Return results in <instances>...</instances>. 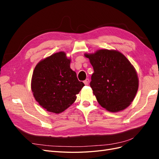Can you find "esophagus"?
Returning a JSON list of instances; mask_svg holds the SVG:
<instances>
[{
  "label": "esophagus",
  "mask_w": 159,
  "mask_h": 159,
  "mask_svg": "<svg viewBox=\"0 0 159 159\" xmlns=\"http://www.w3.org/2000/svg\"><path fill=\"white\" fill-rule=\"evenodd\" d=\"M84 84H85V85H88V84H89V79H88V78H87V79H86L85 80H84Z\"/></svg>",
  "instance_id": "esophagus-1"
}]
</instances>
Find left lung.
I'll use <instances>...</instances> for the list:
<instances>
[{
    "instance_id": "left-lung-1",
    "label": "left lung",
    "mask_w": 159,
    "mask_h": 159,
    "mask_svg": "<svg viewBox=\"0 0 159 159\" xmlns=\"http://www.w3.org/2000/svg\"><path fill=\"white\" fill-rule=\"evenodd\" d=\"M85 56L93 66L90 86L101 106L111 112L127 108L139 88L137 72L127 57L118 51L109 50Z\"/></svg>"
}]
</instances>
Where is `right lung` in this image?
<instances>
[{
  "mask_svg": "<svg viewBox=\"0 0 159 159\" xmlns=\"http://www.w3.org/2000/svg\"><path fill=\"white\" fill-rule=\"evenodd\" d=\"M85 85L70 68V59L60 52L40 61L34 70L31 88L36 102L48 111L60 113L76 99Z\"/></svg>",
  "mask_w": 159,
  "mask_h": 159,
  "instance_id": "obj_1",
  "label": "right lung"
}]
</instances>
